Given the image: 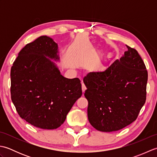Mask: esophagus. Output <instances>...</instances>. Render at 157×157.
I'll return each instance as SVG.
<instances>
[{"label":"esophagus","instance_id":"1","mask_svg":"<svg viewBox=\"0 0 157 157\" xmlns=\"http://www.w3.org/2000/svg\"><path fill=\"white\" fill-rule=\"evenodd\" d=\"M82 92H83V94H84V92H85V91H86V86H85V85H84V84H82Z\"/></svg>","mask_w":157,"mask_h":157}]
</instances>
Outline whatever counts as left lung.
Masks as SVG:
<instances>
[{
  "instance_id": "left-lung-1",
  "label": "left lung",
  "mask_w": 157,
  "mask_h": 157,
  "mask_svg": "<svg viewBox=\"0 0 157 157\" xmlns=\"http://www.w3.org/2000/svg\"><path fill=\"white\" fill-rule=\"evenodd\" d=\"M127 48L105 71L84 78L88 120L98 131H118L131 124L146 102L147 70L138 51Z\"/></svg>"
}]
</instances>
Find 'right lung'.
<instances>
[{"mask_svg": "<svg viewBox=\"0 0 157 157\" xmlns=\"http://www.w3.org/2000/svg\"><path fill=\"white\" fill-rule=\"evenodd\" d=\"M58 44L46 36L26 44L11 69V100L22 119L37 128H58L82 94L78 78L63 77L55 63Z\"/></svg>", "mask_w": 157, "mask_h": 157, "instance_id": "obj_1", "label": "right lung"}]
</instances>
